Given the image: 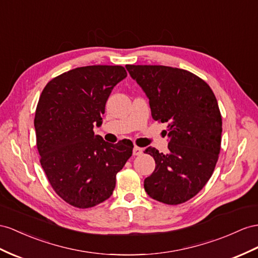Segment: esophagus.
I'll return each instance as SVG.
<instances>
[{"label": "esophagus", "instance_id": "esophagus-1", "mask_svg": "<svg viewBox=\"0 0 258 258\" xmlns=\"http://www.w3.org/2000/svg\"><path fill=\"white\" fill-rule=\"evenodd\" d=\"M142 154H143V148L137 147V146H135V147L133 148V155H134V156H141Z\"/></svg>", "mask_w": 258, "mask_h": 258}]
</instances>
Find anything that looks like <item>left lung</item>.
Listing matches in <instances>:
<instances>
[{
	"label": "left lung",
	"instance_id": "obj_1",
	"mask_svg": "<svg viewBox=\"0 0 258 258\" xmlns=\"http://www.w3.org/2000/svg\"><path fill=\"white\" fill-rule=\"evenodd\" d=\"M149 99L151 115L168 123L167 154L145 149L156 168L144 181L147 194L168 205L194 197L213 174L220 153L222 120L213 90L185 70L163 65H126Z\"/></svg>",
	"mask_w": 258,
	"mask_h": 258
}]
</instances>
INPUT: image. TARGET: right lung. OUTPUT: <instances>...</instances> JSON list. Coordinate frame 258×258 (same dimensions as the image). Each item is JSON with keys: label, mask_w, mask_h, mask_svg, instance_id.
Wrapping results in <instances>:
<instances>
[{"label": "right lung", "mask_w": 258, "mask_h": 258, "mask_svg": "<svg viewBox=\"0 0 258 258\" xmlns=\"http://www.w3.org/2000/svg\"><path fill=\"white\" fill-rule=\"evenodd\" d=\"M126 76L123 66H84L42 90L35 115L40 163L55 193L72 206L89 208L108 200L132 156L133 144H110L94 133L112 89Z\"/></svg>", "instance_id": "obj_1"}]
</instances>
